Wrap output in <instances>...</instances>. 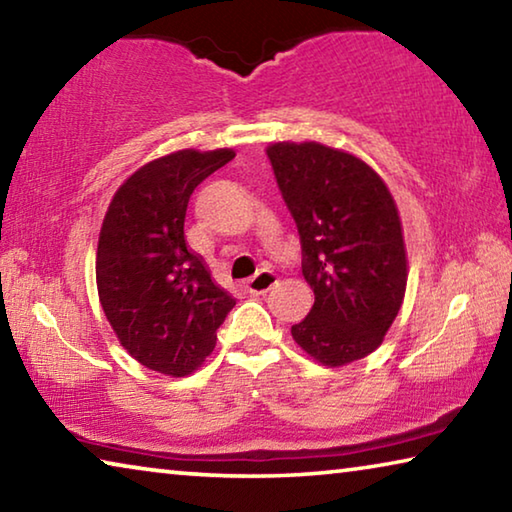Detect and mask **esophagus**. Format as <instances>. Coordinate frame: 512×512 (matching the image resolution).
Wrapping results in <instances>:
<instances>
[{"mask_svg":"<svg viewBox=\"0 0 512 512\" xmlns=\"http://www.w3.org/2000/svg\"><path fill=\"white\" fill-rule=\"evenodd\" d=\"M275 282H277V277L273 271H259L257 275H253L246 282V289H248V293H253V296H259V293L271 291L275 287Z\"/></svg>","mask_w":512,"mask_h":512,"instance_id":"34e87169","label":"esophagus"}]
</instances>
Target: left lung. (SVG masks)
Listing matches in <instances>:
<instances>
[{"label":"left lung","mask_w":512,"mask_h":512,"mask_svg":"<svg viewBox=\"0 0 512 512\" xmlns=\"http://www.w3.org/2000/svg\"><path fill=\"white\" fill-rule=\"evenodd\" d=\"M266 155L296 219L302 275L314 291V307L291 336L320 366H348L384 343L404 302L409 259L395 198L354 153L273 142Z\"/></svg>","instance_id":"obj_1"}]
</instances>
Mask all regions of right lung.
Wrapping results in <instances>:
<instances>
[{"instance_id":"obj_1","label":"right lung","mask_w":512,"mask_h":512,"mask_svg":"<svg viewBox=\"0 0 512 512\" xmlns=\"http://www.w3.org/2000/svg\"><path fill=\"white\" fill-rule=\"evenodd\" d=\"M235 158L232 149H180L146 162L112 196L97 244L99 302L135 361L187 377L216 345L237 305L185 239L189 196Z\"/></svg>"}]
</instances>
